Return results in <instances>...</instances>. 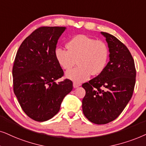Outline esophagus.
Segmentation results:
<instances>
[{
  "mask_svg": "<svg viewBox=\"0 0 146 146\" xmlns=\"http://www.w3.org/2000/svg\"><path fill=\"white\" fill-rule=\"evenodd\" d=\"M73 87H74V88H77V87L81 86V84H79V83H73Z\"/></svg>",
  "mask_w": 146,
  "mask_h": 146,
  "instance_id": "obj_1",
  "label": "esophagus"
}]
</instances>
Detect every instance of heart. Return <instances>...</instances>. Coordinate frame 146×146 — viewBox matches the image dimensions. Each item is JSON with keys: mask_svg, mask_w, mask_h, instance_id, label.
Wrapping results in <instances>:
<instances>
[{"mask_svg": "<svg viewBox=\"0 0 146 146\" xmlns=\"http://www.w3.org/2000/svg\"><path fill=\"white\" fill-rule=\"evenodd\" d=\"M67 50L57 47L56 59L64 69H69L76 61L78 67L66 72L65 77L76 83L89 79L91 74L98 75L104 71L109 59V48L106 42L84 35L73 37L67 44Z\"/></svg>", "mask_w": 146, "mask_h": 146, "instance_id": "obj_1", "label": "heart"}]
</instances>
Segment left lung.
Instances as JSON below:
<instances>
[{"label":"left lung","instance_id":"left-lung-1","mask_svg":"<svg viewBox=\"0 0 146 146\" xmlns=\"http://www.w3.org/2000/svg\"><path fill=\"white\" fill-rule=\"evenodd\" d=\"M101 34L108 42L110 61L98 76L82 85L86 92L82 109L91 122L106 124L115 119L131 100L136 71L125 44L111 35Z\"/></svg>","mask_w":146,"mask_h":146}]
</instances>
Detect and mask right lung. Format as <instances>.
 <instances>
[{"instance_id":"obj_1","label":"right lung","mask_w":146,"mask_h":146,"mask_svg":"<svg viewBox=\"0 0 146 146\" xmlns=\"http://www.w3.org/2000/svg\"><path fill=\"white\" fill-rule=\"evenodd\" d=\"M66 27H42L21 44L13 69V89L24 112L36 121L51 119L73 89L69 79L55 82L63 71L55 56L58 40Z\"/></svg>"}]
</instances>
